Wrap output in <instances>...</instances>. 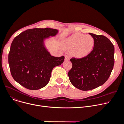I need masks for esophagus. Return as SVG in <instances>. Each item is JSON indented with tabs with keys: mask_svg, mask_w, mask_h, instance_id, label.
<instances>
[{
	"mask_svg": "<svg viewBox=\"0 0 124 124\" xmlns=\"http://www.w3.org/2000/svg\"><path fill=\"white\" fill-rule=\"evenodd\" d=\"M64 56H65V60L68 61L70 60V56L69 55H68V54L65 55Z\"/></svg>",
	"mask_w": 124,
	"mask_h": 124,
	"instance_id": "34e87169",
	"label": "esophagus"
}]
</instances>
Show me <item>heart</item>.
Here are the masks:
<instances>
[{"instance_id": "obj_1", "label": "heart", "mask_w": 124, "mask_h": 124, "mask_svg": "<svg viewBox=\"0 0 124 124\" xmlns=\"http://www.w3.org/2000/svg\"><path fill=\"white\" fill-rule=\"evenodd\" d=\"M94 43V39L91 35L76 33L66 40L64 47L67 49H72V54L75 57L83 58L92 52Z\"/></svg>"}]
</instances>
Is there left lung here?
<instances>
[{"instance_id":"8db88e82","label":"left lung","mask_w":124,"mask_h":124,"mask_svg":"<svg viewBox=\"0 0 124 124\" xmlns=\"http://www.w3.org/2000/svg\"><path fill=\"white\" fill-rule=\"evenodd\" d=\"M89 34L94 39L93 49L84 57H72V68L68 72L72 85L82 91L103 85L110 77L115 62V48L110 40L103 35Z\"/></svg>"}]
</instances>
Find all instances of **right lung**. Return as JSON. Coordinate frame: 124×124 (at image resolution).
<instances>
[{
    "mask_svg": "<svg viewBox=\"0 0 124 124\" xmlns=\"http://www.w3.org/2000/svg\"><path fill=\"white\" fill-rule=\"evenodd\" d=\"M57 30L35 28L20 33L13 40L8 54L11 76L24 88L36 90L49 82L53 68L61 65L64 57L51 55L43 45V40L54 36Z\"/></svg>",
    "mask_w": 124,
    "mask_h": 124,
    "instance_id": "1",
    "label": "right lung"
}]
</instances>
